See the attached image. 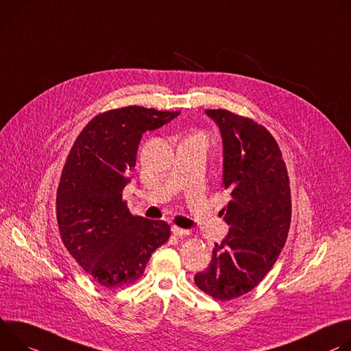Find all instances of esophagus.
I'll use <instances>...</instances> for the list:
<instances>
[{"label": "esophagus", "mask_w": 351, "mask_h": 351, "mask_svg": "<svg viewBox=\"0 0 351 351\" xmlns=\"http://www.w3.org/2000/svg\"><path fill=\"white\" fill-rule=\"evenodd\" d=\"M171 232H173L174 236H177V237H185V236L189 234L188 230L180 228V227H177V226H171Z\"/></svg>", "instance_id": "34e87169"}]
</instances>
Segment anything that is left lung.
Segmentation results:
<instances>
[{"label": "left lung", "mask_w": 351, "mask_h": 351, "mask_svg": "<svg viewBox=\"0 0 351 351\" xmlns=\"http://www.w3.org/2000/svg\"><path fill=\"white\" fill-rule=\"evenodd\" d=\"M205 112L221 135V185L230 202L220 212L230 228L193 280L227 301L251 291L278 261L291 221L290 184L282 152L265 127L227 110Z\"/></svg>", "instance_id": "left-lung-1"}]
</instances>
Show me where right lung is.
I'll use <instances>...</instances> for the list:
<instances>
[{"label":"right lung","instance_id":"add662e5","mask_svg":"<svg viewBox=\"0 0 351 351\" xmlns=\"http://www.w3.org/2000/svg\"><path fill=\"white\" fill-rule=\"evenodd\" d=\"M180 112L139 106L96 115L76 138L57 191L62 243L86 274L107 289L136 282L170 226L131 215L123 201L142 135Z\"/></svg>","mask_w":351,"mask_h":351}]
</instances>
